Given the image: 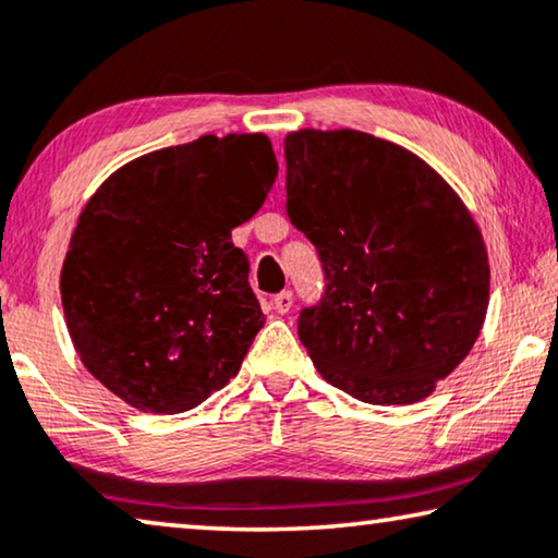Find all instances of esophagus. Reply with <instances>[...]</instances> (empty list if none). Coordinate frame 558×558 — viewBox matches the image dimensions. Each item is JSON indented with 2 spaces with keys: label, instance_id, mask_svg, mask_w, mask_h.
I'll return each instance as SVG.
<instances>
[{
  "label": "esophagus",
  "instance_id": "obj_1",
  "mask_svg": "<svg viewBox=\"0 0 558 558\" xmlns=\"http://www.w3.org/2000/svg\"><path fill=\"white\" fill-rule=\"evenodd\" d=\"M292 304H294V296H292V292H289V289H284V292L274 296V310H277L279 314H287L289 310H292Z\"/></svg>",
  "mask_w": 558,
  "mask_h": 558
}]
</instances>
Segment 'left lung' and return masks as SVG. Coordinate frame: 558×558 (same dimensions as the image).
<instances>
[{
  "instance_id": "left-lung-1",
  "label": "left lung",
  "mask_w": 558,
  "mask_h": 558,
  "mask_svg": "<svg viewBox=\"0 0 558 558\" xmlns=\"http://www.w3.org/2000/svg\"><path fill=\"white\" fill-rule=\"evenodd\" d=\"M284 158L289 221L327 281L299 314L314 367L369 405L427 398L486 319L478 223L423 158L369 133L304 128L284 138Z\"/></svg>"
}]
</instances>
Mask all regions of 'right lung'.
Wrapping results in <instances>:
<instances>
[{"label": "right lung", "instance_id": "1", "mask_svg": "<svg viewBox=\"0 0 558 558\" xmlns=\"http://www.w3.org/2000/svg\"><path fill=\"white\" fill-rule=\"evenodd\" d=\"M264 133L153 150L118 168L80 214L60 274L72 344L143 413H185L236 377L264 327L231 231L277 181Z\"/></svg>", "mask_w": 558, "mask_h": 558}]
</instances>
